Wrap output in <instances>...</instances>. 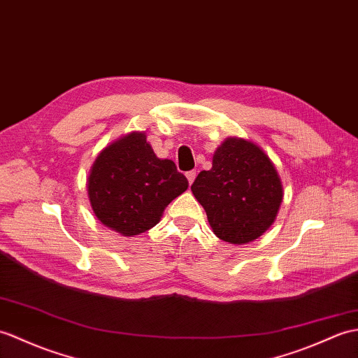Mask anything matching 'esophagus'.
<instances>
[{
  "mask_svg": "<svg viewBox=\"0 0 358 358\" xmlns=\"http://www.w3.org/2000/svg\"><path fill=\"white\" fill-rule=\"evenodd\" d=\"M195 177H196V172H195V171H189V172H186V178H187V181H189V185H192L194 180H195Z\"/></svg>",
  "mask_w": 358,
  "mask_h": 358,
  "instance_id": "34e87169",
  "label": "esophagus"
}]
</instances>
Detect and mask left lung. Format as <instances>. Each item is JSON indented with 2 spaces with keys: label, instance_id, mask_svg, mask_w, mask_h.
Segmentation results:
<instances>
[{
  "label": "left lung",
  "instance_id": "left-lung-1",
  "mask_svg": "<svg viewBox=\"0 0 358 358\" xmlns=\"http://www.w3.org/2000/svg\"><path fill=\"white\" fill-rule=\"evenodd\" d=\"M213 234L230 244L259 238L276 220L284 189L279 173L252 141L229 137L215 151L210 171L190 186Z\"/></svg>",
  "mask_w": 358,
  "mask_h": 358
}]
</instances>
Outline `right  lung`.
Wrapping results in <instances>:
<instances>
[{
  "instance_id": "add662e5",
  "label": "right lung",
  "mask_w": 358,
  "mask_h": 358,
  "mask_svg": "<svg viewBox=\"0 0 358 358\" xmlns=\"http://www.w3.org/2000/svg\"><path fill=\"white\" fill-rule=\"evenodd\" d=\"M172 160H162L145 132H131L106 146L87 180L91 209L103 226L123 236L152 229L172 199L187 189Z\"/></svg>"
}]
</instances>
